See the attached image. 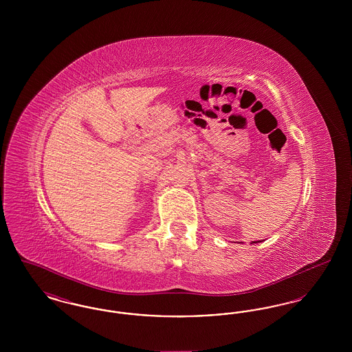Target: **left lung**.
<instances>
[{"label": "left lung", "instance_id": "obj_1", "mask_svg": "<svg viewBox=\"0 0 352 352\" xmlns=\"http://www.w3.org/2000/svg\"><path fill=\"white\" fill-rule=\"evenodd\" d=\"M253 243H256V241H253Z\"/></svg>", "mask_w": 352, "mask_h": 352}]
</instances>
